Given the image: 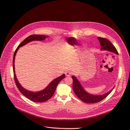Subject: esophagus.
<instances>
[{"mask_svg": "<svg viewBox=\"0 0 130 130\" xmlns=\"http://www.w3.org/2000/svg\"><path fill=\"white\" fill-rule=\"evenodd\" d=\"M66 76H68V77H69L72 75V73L69 72V71H68V72H66Z\"/></svg>", "mask_w": 130, "mask_h": 130, "instance_id": "obj_1", "label": "esophagus"}]
</instances>
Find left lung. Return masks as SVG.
<instances>
[{"label": "left lung", "mask_w": 130, "mask_h": 130, "mask_svg": "<svg viewBox=\"0 0 130 130\" xmlns=\"http://www.w3.org/2000/svg\"><path fill=\"white\" fill-rule=\"evenodd\" d=\"M98 38L100 43L101 50H107L110 52H112L113 53L118 55V53L117 50L115 48V46L110 42V41H109L106 38H104L98 37ZM72 77L73 80V89L75 94H76L77 96L81 100L85 102L86 103L94 104L98 103V102L105 99L106 97H107L113 90H111V91L105 94H102V95H93V94H89V93L86 91L75 76H73Z\"/></svg>", "instance_id": "obj_1"}]
</instances>
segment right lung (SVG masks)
Returning a JSON list of instances; mask_svg holds the SVG:
<instances>
[{
  "label": "right lung",
  "mask_w": 130,
  "mask_h": 130,
  "mask_svg": "<svg viewBox=\"0 0 130 130\" xmlns=\"http://www.w3.org/2000/svg\"><path fill=\"white\" fill-rule=\"evenodd\" d=\"M48 37V36H45V35H30L29 37L26 38L25 40L23 41L20 44H19L17 48L15 49L13 57V75H14V79L15 83L16 84L17 88L21 92V93L23 95H24L26 97L27 99L29 100L36 102V103H43L47 100H48L49 99L52 97L54 95V94L55 91L57 86L58 85L59 82L61 81L63 78H64L65 77V74H63L61 76L58 77L55 79L53 80L48 85L47 87L42 90L39 92H31L30 90H27L25 88H23L21 84L19 83V82L16 77L15 75V71H14V60L15 54H16L18 49L20 47L26 44L27 43H29L30 42L33 41H43L45 39Z\"/></svg>",
  "instance_id": "1"
}]
</instances>
